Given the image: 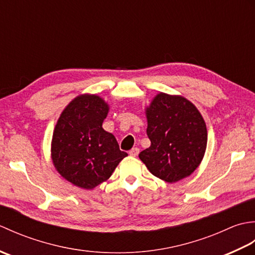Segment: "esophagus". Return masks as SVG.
Masks as SVG:
<instances>
[{"mask_svg": "<svg viewBox=\"0 0 255 255\" xmlns=\"http://www.w3.org/2000/svg\"><path fill=\"white\" fill-rule=\"evenodd\" d=\"M139 154V149L138 148H133L130 151H129V155L131 156H137Z\"/></svg>", "mask_w": 255, "mask_h": 255, "instance_id": "34e87169", "label": "esophagus"}]
</instances>
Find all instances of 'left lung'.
<instances>
[{"label": "left lung", "instance_id": "8db88e82", "mask_svg": "<svg viewBox=\"0 0 255 255\" xmlns=\"http://www.w3.org/2000/svg\"><path fill=\"white\" fill-rule=\"evenodd\" d=\"M151 145L139 153L148 170L167 183L191 175L202 162L207 129L198 110L182 96L156 95L145 111Z\"/></svg>", "mask_w": 255, "mask_h": 255}]
</instances>
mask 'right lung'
<instances>
[{"label":"right lung","mask_w":255,"mask_h":255,"mask_svg":"<svg viewBox=\"0 0 255 255\" xmlns=\"http://www.w3.org/2000/svg\"><path fill=\"white\" fill-rule=\"evenodd\" d=\"M108 105L100 96L81 95L64 108L52 136L57 171L75 186L92 189L108 180L128 154L102 125Z\"/></svg>","instance_id":"1"}]
</instances>
